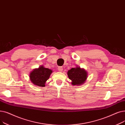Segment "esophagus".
Here are the masks:
<instances>
[{
  "instance_id": "1",
  "label": "esophagus",
  "mask_w": 125,
  "mask_h": 125,
  "mask_svg": "<svg viewBox=\"0 0 125 125\" xmlns=\"http://www.w3.org/2000/svg\"><path fill=\"white\" fill-rule=\"evenodd\" d=\"M58 70L59 71H60V72H62L63 71V68L62 67H58Z\"/></svg>"
}]
</instances>
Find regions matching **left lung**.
Returning <instances> with one entry per match:
<instances>
[{
  "instance_id": "1",
  "label": "left lung",
  "mask_w": 125,
  "mask_h": 125,
  "mask_svg": "<svg viewBox=\"0 0 125 125\" xmlns=\"http://www.w3.org/2000/svg\"><path fill=\"white\" fill-rule=\"evenodd\" d=\"M87 74L86 71L80 67L72 68L68 72V76L72 80L73 85H79L83 83L87 78Z\"/></svg>"
}]
</instances>
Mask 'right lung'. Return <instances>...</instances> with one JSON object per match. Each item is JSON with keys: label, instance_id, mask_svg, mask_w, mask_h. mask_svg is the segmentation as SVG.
<instances>
[{"label": "right lung", "instance_id": "add662e5", "mask_svg": "<svg viewBox=\"0 0 125 125\" xmlns=\"http://www.w3.org/2000/svg\"><path fill=\"white\" fill-rule=\"evenodd\" d=\"M52 72L51 70L41 66L38 69L33 70L30 73L29 77L33 84L44 87L46 81L49 78Z\"/></svg>", "mask_w": 125, "mask_h": 125}]
</instances>
